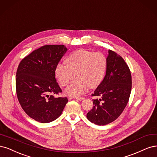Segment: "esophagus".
Returning a JSON list of instances; mask_svg holds the SVG:
<instances>
[{
    "mask_svg": "<svg viewBox=\"0 0 157 157\" xmlns=\"http://www.w3.org/2000/svg\"><path fill=\"white\" fill-rule=\"evenodd\" d=\"M75 98H76L77 100H83L84 99L83 97H75Z\"/></svg>",
    "mask_w": 157,
    "mask_h": 157,
    "instance_id": "1",
    "label": "esophagus"
}]
</instances>
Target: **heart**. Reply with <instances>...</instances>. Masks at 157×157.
Listing matches in <instances>:
<instances>
[{"label": "heart", "instance_id": "b5f03b06", "mask_svg": "<svg viewBox=\"0 0 157 157\" xmlns=\"http://www.w3.org/2000/svg\"><path fill=\"white\" fill-rule=\"evenodd\" d=\"M65 64L59 63L55 70V76L62 87H66L74 78V82L66 89L65 93L78 97L87 91L89 87L95 88L102 82L105 73L108 59L101 52H93L83 49L70 53Z\"/></svg>", "mask_w": 157, "mask_h": 157}]
</instances>
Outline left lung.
Instances as JSON below:
<instances>
[{
  "label": "left lung",
  "mask_w": 157,
  "mask_h": 157,
  "mask_svg": "<svg viewBox=\"0 0 157 157\" xmlns=\"http://www.w3.org/2000/svg\"><path fill=\"white\" fill-rule=\"evenodd\" d=\"M106 73L94 93L93 107L87 118L97 125H105L117 119L128 104L132 89V76L124 60L109 51Z\"/></svg>",
  "instance_id": "1"
}]
</instances>
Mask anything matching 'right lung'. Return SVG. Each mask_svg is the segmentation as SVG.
<instances>
[{"mask_svg": "<svg viewBox=\"0 0 157 157\" xmlns=\"http://www.w3.org/2000/svg\"><path fill=\"white\" fill-rule=\"evenodd\" d=\"M67 50L64 45H45L23 58L18 66V101L25 112L38 122L47 123L57 119L68 102L67 97H54L62 93L55 70Z\"/></svg>", "mask_w": 157, "mask_h": 157, "instance_id": "obj_1", "label": "right lung"}]
</instances>
